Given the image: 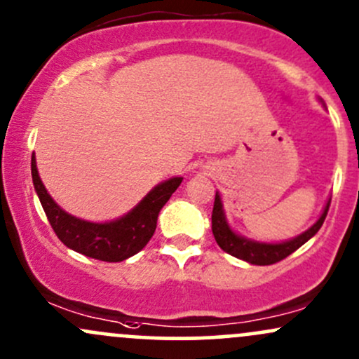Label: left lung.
<instances>
[{"instance_id": "left-lung-1", "label": "left lung", "mask_w": 359, "mask_h": 359, "mask_svg": "<svg viewBox=\"0 0 359 359\" xmlns=\"http://www.w3.org/2000/svg\"><path fill=\"white\" fill-rule=\"evenodd\" d=\"M330 201L327 203L324 208V212L318 218V222L313 224L312 228L305 231V233L298 235L297 238L290 240V242L283 243H259L252 242V240H247L243 237H238L235 231H231V228L228 226L226 218H224L222 199L216 194L215 198V206H212V215H211V223H212V235H215L216 243H218L222 249L226 252V254L233 255V257L242 259V261L255 264V266H271V264H276L283 259L288 257L290 254H293L294 250L300 249L305 242H309L310 238L320 230V226L324 224V219L327 216V211H329Z\"/></svg>"}]
</instances>
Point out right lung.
Listing matches in <instances>:
<instances>
[{
    "label": "right lung",
    "instance_id": "right-lung-1",
    "mask_svg": "<svg viewBox=\"0 0 359 359\" xmlns=\"http://www.w3.org/2000/svg\"><path fill=\"white\" fill-rule=\"evenodd\" d=\"M35 192L57 238L69 249L104 262H121L143 249L156 230L158 212L182 182L173 177L156 186L140 204L122 218L110 223H90L68 215L47 194L32 156Z\"/></svg>",
    "mask_w": 359,
    "mask_h": 359
}]
</instances>
